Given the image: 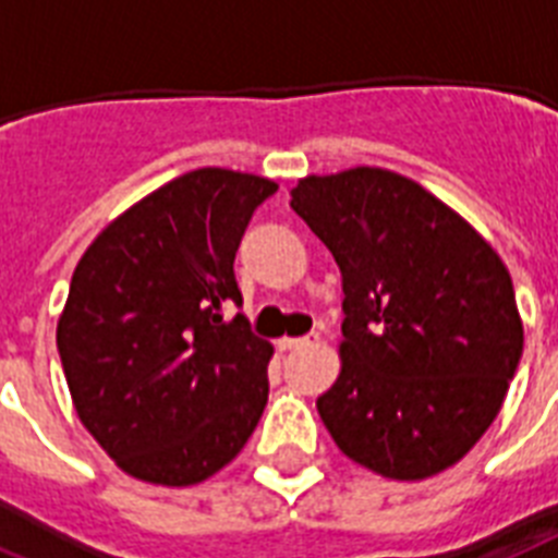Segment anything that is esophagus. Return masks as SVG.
Returning a JSON list of instances; mask_svg holds the SVG:
<instances>
[{"label":"esophagus","mask_w":558,"mask_h":558,"mask_svg":"<svg viewBox=\"0 0 558 558\" xmlns=\"http://www.w3.org/2000/svg\"><path fill=\"white\" fill-rule=\"evenodd\" d=\"M318 335H306V338H280L278 347L283 352H298V350H310V347H318Z\"/></svg>","instance_id":"1"}]
</instances>
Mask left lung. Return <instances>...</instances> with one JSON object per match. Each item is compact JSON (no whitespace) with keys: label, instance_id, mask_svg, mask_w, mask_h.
<instances>
[{"label":"left lung","instance_id":"8db88e82","mask_svg":"<svg viewBox=\"0 0 558 558\" xmlns=\"http://www.w3.org/2000/svg\"><path fill=\"white\" fill-rule=\"evenodd\" d=\"M292 208L343 278L341 373L318 398L338 450L396 482L459 464L524 347L499 252L424 185L375 166L303 177Z\"/></svg>","mask_w":558,"mask_h":558}]
</instances>
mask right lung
<instances>
[{
  "label": "right lung",
  "instance_id": "right-lung-1",
  "mask_svg": "<svg viewBox=\"0 0 558 558\" xmlns=\"http://www.w3.org/2000/svg\"><path fill=\"white\" fill-rule=\"evenodd\" d=\"M269 177L197 169L125 208L71 278L57 347L83 427L122 473L206 482L243 450L269 398L271 343L248 320L234 255Z\"/></svg>",
  "mask_w": 558,
  "mask_h": 558
}]
</instances>
